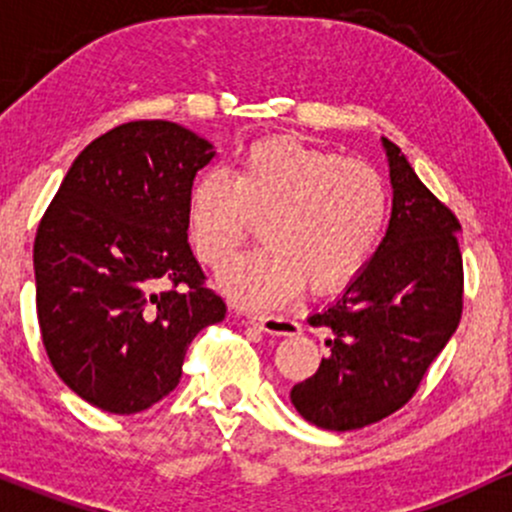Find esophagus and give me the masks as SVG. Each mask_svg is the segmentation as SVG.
<instances>
[{
	"label": "esophagus",
	"instance_id": "34e87169",
	"mask_svg": "<svg viewBox=\"0 0 512 512\" xmlns=\"http://www.w3.org/2000/svg\"><path fill=\"white\" fill-rule=\"evenodd\" d=\"M249 324L263 333H273V336H297L302 331V326L295 319L275 317V314H251Z\"/></svg>",
	"mask_w": 512,
	"mask_h": 512
}]
</instances>
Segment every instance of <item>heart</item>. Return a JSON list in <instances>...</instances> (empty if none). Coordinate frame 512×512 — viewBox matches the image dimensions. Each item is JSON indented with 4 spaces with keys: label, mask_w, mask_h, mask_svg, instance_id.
I'll return each instance as SVG.
<instances>
[{
    "label": "heart",
    "mask_w": 512,
    "mask_h": 512,
    "mask_svg": "<svg viewBox=\"0 0 512 512\" xmlns=\"http://www.w3.org/2000/svg\"><path fill=\"white\" fill-rule=\"evenodd\" d=\"M387 186L363 159L336 157L290 137L246 147L232 179L220 169L198 176L188 195V222L200 261L225 266L263 220L266 246L220 275L234 302L271 309L309 285L348 283L380 241Z\"/></svg>",
    "instance_id": "obj_1"
}]
</instances>
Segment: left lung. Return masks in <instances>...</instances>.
<instances>
[{"label":"left lung","mask_w":512,"mask_h":512,"mask_svg":"<svg viewBox=\"0 0 512 512\" xmlns=\"http://www.w3.org/2000/svg\"><path fill=\"white\" fill-rule=\"evenodd\" d=\"M382 147L392 183L387 234L343 295L309 317L331 331V355L290 392L304 421L338 433L401 409L462 317L457 217L394 142L382 137Z\"/></svg>","instance_id":"left-lung-1"}]
</instances>
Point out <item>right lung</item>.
I'll list each match as a JSON object with an SVG mask.
<instances>
[{"label": "right lung", "instance_id": "right-lung-1", "mask_svg": "<svg viewBox=\"0 0 512 512\" xmlns=\"http://www.w3.org/2000/svg\"><path fill=\"white\" fill-rule=\"evenodd\" d=\"M212 157L208 140L169 120L118 125L74 159L40 220L43 346L60 380L96 409L157 404L179 384L195 333L225 319L188 244V195Z\"/></svg>", "mask_w": 512, "mask_h": 512}]
</instances>
